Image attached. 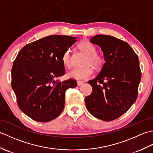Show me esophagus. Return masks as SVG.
I'll return each mask as SVG.
<instances>
[{"label":"esophagus","mask_w":153,"mask_h":153,"mask_svg":"<svg viewBox=\"0 0 153 153\" xmlns=\"http://www.w3.org/2000/svg\"><path fill=\"white\" fill-rule=\"evenodd\" d=\"M77 86H81V85H82L84 83L83 82H80V81H78V82H77Z\"/></svg>","instance_id":"1"}]
</instances>
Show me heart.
<instances>
[{
  "label": "heart",
  "instance_id": "1",
  "mask_svg": "<svg viewBox=\"0 0 153 153\" xmlns=\"http://www.w3.org/2000/svg\"><path fill=\"white\" fill-rule=\"evenodd\" d=\"M78 47L81 51L87 55L84 62L85 66L80 68H74L68 72L70 78L77 80H83L90 78L93 75V66L97 70L100 69L104 64L103 58L97 53V48L93 44L88 41H83L79 43ZM62 62L67 68L72 66L71 53L70 51H66L63 54Z\"/></svg>",
  "mask_w": 153,
  "mask_h": 153
}]
</instances>
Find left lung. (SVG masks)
<instances>
[{
    "mask_svg": "<svg viewBox=\"0 0 153 153\" xmlns=\"http://www.w3.org/2000/svg\"><path fill=\"white\" fill-rule=\"evenodd\" d=\"M90 42L101 48L105 62L98 76L88 82L93 91L85 97V105L94 117L112 121L137 99L141 78L139 58L128 43L110 35H97Z\"/></svg>",
    "mask_w": 153,
    "mask_h": 153,
    "instance_id": "1",
    "label": "left lung"
}]
</instances>
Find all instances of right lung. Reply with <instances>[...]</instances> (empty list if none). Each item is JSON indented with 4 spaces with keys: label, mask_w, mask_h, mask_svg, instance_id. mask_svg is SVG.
Returning a JSON list of instances; mask_svg holds the SVG:
<instances>
[{
    "label": "right lung",
    "mask_w": 153,
    "mask_h": 153,
    "mask_svg": "<svg viewBox=\"0 0 153 153\" xmlns=\"http://www.w3.org/2000/svg\"><path fill=\"white\" fill-rule=\"evenodd\" d=\"M77 37L50 35L23 47L12 68V87L19 109L33 120L51 121L62 112L65 93L74 88L72 79L56 80L65 74L64 53Z\"/></svg>",
    "instance_id": "obj_1"
}]
</instances>
